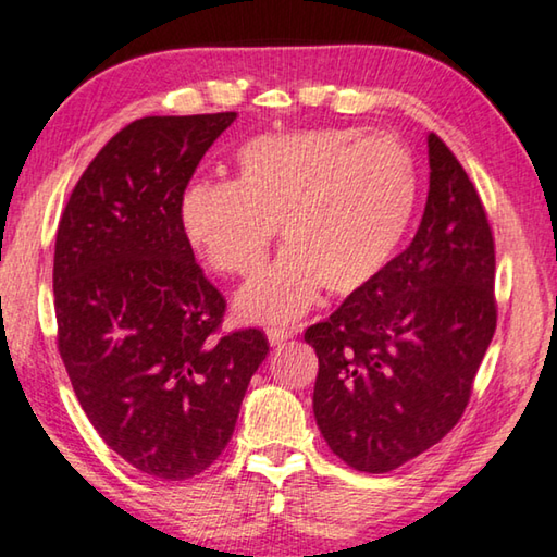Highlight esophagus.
<instances>
[{
	"label": "esophagus",
	"mask_w": 557,
	"mask_h": 557,
	"mask_svg": "<svg viewBox=\"0 0 557 557\" xmlns=\"http://www.w3.org/2000/svg\"><path fill=\"white\" fill-rule=\"evenodd\" d=\"M267 338L271 345H284L286 341L294 338V331H288V327H269Z\"/></svg>",
	"instance_id": "34e87169"
}]
</instances>
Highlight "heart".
Here are the masks:
<instances>
[{
    "label": "heart",
    "mask_w": 557,
    "mask_h": 557,
    "mask_svg": "<svg viewBox=\"0 0 557 557\" xmlns=\"http://www.w3.org/2000/svg\"><path fill=\"white\" fill-rule=\"evenodd\" d=\"M417 207V165L389 133L352 127L259 135L236 152V177L195 182L180 199L187 244L224 276L251 278L278 226L288 246L236 296L251 323H290L323 286L335 296L375 281Z\"/></svg>",
    "instance_id": "b5f03b06"
}]
</instances>
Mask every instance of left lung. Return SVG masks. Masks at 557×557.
<instances>
[{
    "label": "left lung",
    "instance_id": "obj_1",
    "mask_svg": "<svg viewBox=\"0 0 557 557\" xmlns=\"http://www.w3.org/2000/svg\"><path fill=\"white\" fill-rule=\"evenodd\" d=\"M430 195L412 244L323 323L313 414L348 467L387 473L454 430L496 331V251L473 182L426 135Z\"/></svg>",
    "mask_w": 557,
    "mask_h": 557
}]
</instances>
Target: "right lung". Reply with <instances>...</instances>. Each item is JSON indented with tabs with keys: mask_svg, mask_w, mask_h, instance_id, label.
<instances>
[{
	"mask_svg": "<svg viewBox=\"0 0 557 557\" xmlns=\"http://www.w3.org/2000/svg\"><path fill=\"white\" fill-rule=\"evenodd\" d=\"M236 113L125 125L63 209L53 308L69 380L111 449L148 476L202 473L234 434L269 352L259 327L222 333L226 300L180 226L199 160Z\"/></svg>",
	"mask_w": 557,
	"mask_h": 557,
	"instance_id": "1",
	"label": "right lung"
}]
</instances>
